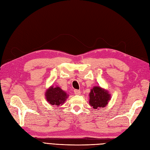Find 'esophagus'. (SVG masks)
Returning a JSON list of instances; mask_svg holds the SVG:
<instances>
[{
  "instance_id": "obj_1",
  "label": "esophagus",
  "mask_w": 150,
  "mask_h": 150,
  "mask_svg": "<svg viewBox=\"0 0 150 150\" xmlns=\"http://www.w3.org/2000/svg\"><path fill=\"white\" fill-rule=\"evenodd\" d=\"M74 94H75V95H80V93H81V91H80V90H74Z\"/></svg>"
}]
</instances>
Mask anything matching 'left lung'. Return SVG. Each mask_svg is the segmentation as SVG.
<instances>
[{"label": "left lung", "instance_id": "obj_1", "mask_svg": "<svg viewBox=\"0 0 150 150\" xmlns=\"http://www.w3.org/2000/svg\"><path fill=\"white\" fill-rule=\"evenodd\" d=\"M89 103L94 109L103 108L108 105L111 99V95L108 90L100 86H93L89 94Z\"/></svg>", "mask_w": 150, "mask_h": 150}]
</instances>
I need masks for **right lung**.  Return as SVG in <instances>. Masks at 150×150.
Returning a JSON list of instances; mask_svg holds the SVG:
<instances>
[{"instance_id":"1","label":"right lung","mask_w":150,"mask_h":150,"mask_svg":"<svg viewBox=\"0 0 150 150\" xmlns=\"http://www.w3.org/2000/svg\"><path fill=\"white\" fill-rule=\"evenodd\" d=\"M45 96L48 103L57 107L63 105L69 96L67 93L62 90L57 85H52L48 88L45 91Z\"/></svg>"}]
</instances>
